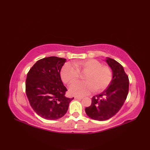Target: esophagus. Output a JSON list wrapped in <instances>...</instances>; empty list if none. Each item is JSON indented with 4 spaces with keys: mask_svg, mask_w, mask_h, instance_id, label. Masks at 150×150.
I'll return each instance as SVG.
<instances>
[{
    "mask_svg": "<svg viewBox=\"0 0 150 150\" xmlns=\"http://www.w3.org/2000/svg\"><path fill=\"white\" fill-rule=\"evenodd\" d=\"M75 98H76V99H82V97H78V96H75Z\"/></svg>",
    "mask_w": 150,
    "mask_h": 150,
    "instance_id": "obj_1",
    "label": "esophagus"
}]
</instances>
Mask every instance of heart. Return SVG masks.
I'll return each mask as SVG.
<instances>
[{
  "label": "heart",
  "instance_id": "1",
  "mask_svg": "<svg viewBox=\"0 0 150 150\" xmlns=\"http://www.w3.org/2000/svg\"><path fill=\"white\" fill-rule=\"evenodd\" d=\"M80 72H86L83 82H74L77 80ZM62 81L66 84L73 83L69 88L73 95L84 96L94 90L97 92L103 91L109 86L112 81V71L109 66L103 65L96 59L79 61L71 64L66 63L60 71Z\"/></svg>",
  "mask_w": 150,
  "mask_h": 150
}]
</instances>
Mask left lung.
Segmentation results:
<instances>
[{"instance_id": "obj_1", "label": "left lung", "mask_w": 150, "mask_h": 150, "mask_svg": "<svg viewBox=\"0 0 150 150\" xmlns=\"http://www.w3.org/2000/svg\"><path fill=\"white\" fill-rule=\"evenodd\" d=\"M108 64L113 71V79L103 93L93 96L91 104L85 111L91 119L106 120L113 117L125 102L129 91V79L120 63L108 58Z\"/></svg>"}]
</instances>
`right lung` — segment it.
I'll return each instance as SVG.
<instances>
[{
	"instance_id": "obj_1",
	"label": "right lung",
	"mask_w": 150,
	"mask_h": 150,
	"mask_svg": "<svg viewBox=\"0 0 150 150\" xmlns=\"http://www.w3.org/2000/svg\"><path fill=\"white\" fill-rule=\"evenodd\" d=\"M66 59L49 57L40 59L30 68L26 80V93L37 115L47 120L62 117L74 98L65 97L68 91L60 78Z\"/></svg>"
}]
</instances>
